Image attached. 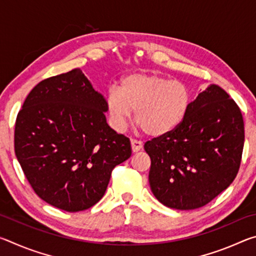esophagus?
<instances>
[{
    "instance_id": "34e87169",
    "label": "esophagus",
    "mask_w": 256,
    "mask_h": 256,
    "mask_svg": "<svg viewBox=\"0 0 256 256\" xmlns=\"http://www.w3.org/2000/svg\"><path fill=\"white\" fill-rule=\"evenodd\" d=\"M142 144L141 141H136V140H131V148L133 152H138V151H140L142 149Z\"/></svg>"
}]
</instances>
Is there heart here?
I'll list each match as a JSON object with an SVG mask.
<instances>
[{
  "mask_svg": "<svg viewBox=\"0 0 256 256\" xmlns=\"http://www.w3.org/2000/svg\"><path fill=\"white\" fill-rule=\"evenodd\" d=\"M192 94L184 82L148 73H132L112 86L105 108L112 128L123 132L133 110L138 126L150 136H168L184 122Z\"/></svg>",
  "mask_w": 256,
  "mask_h": 256,
  "instance_id": "b5f03b06",
  "label": "heart"
}]
</instances>
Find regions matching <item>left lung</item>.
<instances>
[{
  "instance_id": "left-lung-1",
  "label": "left lung",
  "mask_w": 256,
  "mask_h": 256,
  "mask_svg": "<svg viewBox=\"0 0 256 256\" xmlns=\"http://www.w3.org/2000/svg\"><path fill=\"white\" fill-rule=\"evenodd\" d=\"M244 146V120L230 96L210 84L175 131L144 144L156 198L177 210L206 206L232 183Z\"/></svg>"
}]
</instances>
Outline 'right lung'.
<instances>
[{"mask_svg":"<svg viewBox=\"0 0 256 256\" xmlns=\"http://www.w3.org/2000/svg\"><path fill=\"white\" fill-rule=\"evenodd\" d=\"M105 97L80 68L42 80L30 92L14 128V151L42 200L78 212L100 200L131 144L106 120Z\"/></svg>","mask_w":256,"mask_h":256,"instance_id":"1","label":"right lung"}]
</instances>
